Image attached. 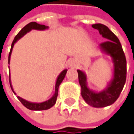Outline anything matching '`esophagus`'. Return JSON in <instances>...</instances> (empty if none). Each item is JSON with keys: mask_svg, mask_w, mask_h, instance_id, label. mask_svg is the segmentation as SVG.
Masks as SVG:
<instances>
[{"mask_svg": "<svg viewBox=\"0 0 134 134\" xmlns=\"http://www.w3.org/2000/svg\"><path fill=\"white\" fill-rule=\"evenodd\" d=\"M69 66H70V67H77V64H76L75 60H71V61H70V63H69Z\"/></svg>", "mask_w": 134, "mask_h": 134, "instance_id": "obj_1", "label": "esophagus"}]
</instances>
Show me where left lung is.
I'll list each match as a JSON object with an SVG mask.
<instances>
[{"instance_id":"1","label":"left lung","mask_w":134,"mask_h":134,"mask_svg":"<svg viewBox=\"0 0 134 134\" xmlns=\"http://www.w3.org/2000/svg\"><path fill=\"white\" fill-rule=\"evenodd\" d=\"M92 27L98 30L107 40L101 43L100 47L113 58L114 62V79L106 90L100 93L89 90L87 86L86 76L81 70H77L78 79L81 87V95L86 103L94 107H104L113 104L120 97L127 78V60L119 39L107 26L102 24H95Z\"/></svg>"}]
</instances>
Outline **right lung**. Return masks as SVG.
Wrapping results in <instances>:
<instances>
[{
  "instance_id": "obj_1",
  "label": "right lung",
  "mask_w": 134,
  "mask_h": 134,
  "mask_svg": "<svg viewBox=\"0 0 134 134\" xmlns=\"http://www.w3.org/2000/svg\"><path fill=\"white\" fill-rule=\"evenodd\" d=\"M47 27H46L45 25H43V24H39L36 22H31L29 23L28 24H27L25 27H24L21 31L19 32L18 34L15 36L12 44H11V48H10V53H9V56H8V63L10 61V54H11V51H12V49H13V47L14 45V43H16V41L19 40L20 37H22L24 34H26L27 32L32 30V29H35V30H45L47 29ZM66 73H67V70H64L58 76L57 80V82H56V85H55V93L54 94V96L52 97V98H51L50 100L45 101V102H43V103H31V102H28L22 98H20V97L18 96V100L21 102V103L25 107H27V109L31 110H47L51 107H52L56 103V100H57V95H58V88H59V85L61 83V82L63 81V80L64 78L65 75H66ZM10 77V76H9ZM9 82H10V87H11V90L13 91V88H12V86H11V83H10V80L9 78ZM13 92L14 93V91H13ZM15 94V93H14Z\"/></svg>"
}]
</instances>
